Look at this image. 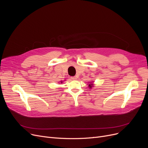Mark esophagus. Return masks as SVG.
<instances>
[{
	"label": "esophagus",
	"instance_id": "esophagus-1",
	"mask_svg": "<svg viewBox=\"0 0 148 148\" xmlns=\"http://www.w3.org/2000/svg\"><path fill=\"white\" fill-rule=\"evenodd\" d=\"M76 77L75 76H74V77H71V79L72 80H75L76 79Z\"/></svg>",
	"mask_w": 148,
	"mask_h": 148
}]
</instances>
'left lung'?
Listing matches in <instances>:
<instances>
[{"mask_svg":"<svg viewBox=\"0 0 148 148\" xmlns=\"http://www.w3.org/2000/svg\"><path fill=\"white\" fill-rule=\"evenodd\" d=\"M92 86V85H90V84H89V86H89V87L91 88L92 87H93V86Z\"/></svg>","mask_w":148,"mask_h":148,"instance_id":"left-lung-1","label":"left lung"}]
</instances>
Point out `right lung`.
<instances>
[{"label":"right lung","instance_id":"1","mask_svg":"<svg viewBox=\"0 0 148 148\" xmlns=\"http://www.w3.org/2000/svg\"><path fill=\"white\" fill-rule=\"evenodd\" d=\"M61 83H62V82H61Z\"/></svg>","mask_w":148,"mask_h":148}]
</instances>
